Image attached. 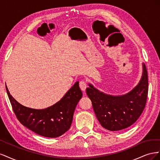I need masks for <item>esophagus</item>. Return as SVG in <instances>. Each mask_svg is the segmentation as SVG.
<instances>
[{"mask_svg":"<svg viewBox=\"0 0 160 160\" xmlns=\"http://www.w3.org/2000/svg\"><path fill=\"white\" fill-rule=\"evenodd\" d=\"M88 87V84H87L85 81H81L79 82V88L82 91H85Z\"/></svg>","mask_w":160,"mask_h":160,"instance_id":"esophagus-1","label":"esophagus"}]
</instances>
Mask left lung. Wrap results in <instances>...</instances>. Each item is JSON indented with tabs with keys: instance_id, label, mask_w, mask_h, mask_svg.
Listing matches in <instances>:
<instances>
[{
	"instance_id": "8db88e82",
	"label": "left lung",
	"mask_w": 160,
	"mask_h": 160,
	"mask_svg": "<svg viewBox=\"0 0 160 160\" xmlns=\"http://www.w3.org/2000/svg\"><path fill=\"white\" fill-rule=\"evenodd\" d=\"M86 93L101 126L110 131L123 129L133 124L142 113L148 93V76L143 64V75L139 84L129 93L111 96L89 85Z\"/></svg>"
}]
</instances>
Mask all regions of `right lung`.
I'll list each match as a JSON object with an SVG mask.
<instances>
[{
	"mask_svg": "<svg viewBox=\"0 0 160 160\" xmlns=\"http://www.w3.org/2000/svg\"><path fill=\"white\" fill-rule=\"evenodd\" d=\"M6 90L17 119L28 129L42 136L57 138L65 133L72 123L76 105L82 98L77 81L59 102L45 109H35L22 105Z\"/></svg>",
	"mask_w": 160,
	"mask_h": 160,
	"instance_id": "1",
	"label": "right lung"
}]
</instances>
